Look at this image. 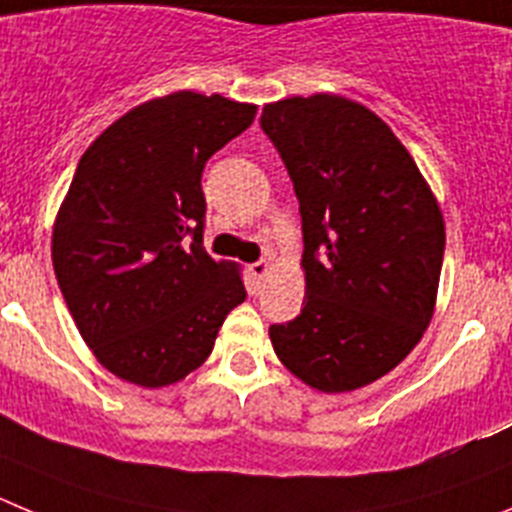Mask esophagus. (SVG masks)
<instances>
[{
	"label": "esophagus",
	"instance_id": "1",
	"mask_svg": "<svg viewBox=\"0 0 512 512\" xmlns=\"http://www.w3.org/2000/svg\"><path fill=\"white\" fill-rule=\"evenodd\" d=\"M267 273H270V262L267 260H257L250 265V275H252V283L255 285H260L262 278H265Z\"/></svg>",
	"mask_w": 512,
	"mask_h": 512
}]
</instances>
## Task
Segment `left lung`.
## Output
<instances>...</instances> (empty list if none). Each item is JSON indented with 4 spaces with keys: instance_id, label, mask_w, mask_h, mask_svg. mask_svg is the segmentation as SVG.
Instances as JSON below:
<instances>
[{
    "instance_id": "left-lung-1",
    "label": "left lung",
    "mask_w": 512,
    "mask_h": 512,
    "mask_svg": "<svg viewBox=\"0 0 512 512\" xmlns=\"http://www.w3.org/2000/svg\"><path fill=\"white\" fill-rule=\"evenodd\" d=\"M303 222L306 298L270 326L278 359L321 393L380 380L434 316L444 216L416 160L375 112L334 94L265 104Z\"/></svg>"
}]
</instances>
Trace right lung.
<instances>
[{"label":"right lung","instance_id":"add662e5","mask_svg":"<svg viewBox=\"0 0 512 512\" xmlns=\"http://www.w3.org/2000/svg\"><path fill=\"white\" fill-rule=\"evenodd\" d=\"M255 114V104L176 91L109 124L78 160L53 224V267L112 375L142 388L183 380L247 298L239 267L204 250L201 173Z\"/></svg>","mask_w":512,"mask_h":512}]
</instances>
